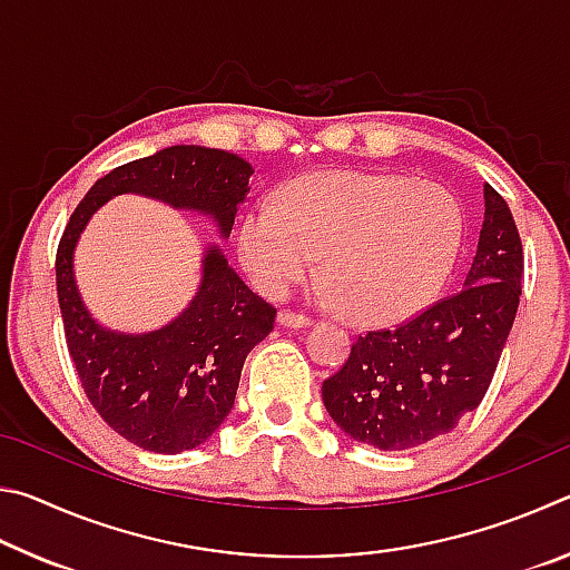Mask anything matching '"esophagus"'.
I'll return each instance as SVG.
<instances>
[{"label": "esophagus", "mask_w": 570, "mask_h": 570, "mask_svg": "<svg viewBox=\"0 0 570 570\" xmlns=\"http://www.w3.org/2000/svg\"><path fill=\"white\" fill-rule=\"evenodd\" d=\"M314 320L312 316H306L302 312H292V308H282L278 312V324L282 326H294V330H298V326H308Z\"/></svg>", "instance_id": "1"}]
</instances>
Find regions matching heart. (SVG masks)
I'll return each instance as SVG.
<instances>
[{
	"label": "heart",
	"instance_id": "obj_1",
	"mask_svg": "<svg viewBox=\"0 0 570 570\" xmlns=\"http://www.w3.org/2000/svg\"><path fill=\"white\" fill-rule=\"evenodd\" d=\"M462 208L450 190L404 176L312 173L264 198L238 230L240 264L268 296L314 272L346 312L390 324L432 302L455 262Z\"/></svg>",
	"mask_w": 570,
	"mask_h": 570
}]
</instances>
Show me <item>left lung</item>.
Listing matches in <instances>:
<instances>
[{
	"mask_svg": "<svg viewBox=\"0 0 570 570\" xmlns=\"http://www.w3.org/2000/svg\"><path fill=\"white\" fill-rule=\"evenodd\" d=\"M523 244L505 198L485 183V220L465 288L394 330L364 332L322 384L324 407L356 442L412 450L448 435L485 397L515 322Z\"/></svg>",
	"mask_w": 570,
	"mask_h": 570,
	"instance_id": "left-lung-1",
	"label": "left lung"
}]
</instances>
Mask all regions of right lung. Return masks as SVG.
<instances>
[{
    "instance_id": "1",
    "label": "right lung",
    "mask_w": 570,
    "mask_h": 570,
    "mask_svg": "<svg viewBox=\"0 0 570 570\" xmlns=\"http://www.w3.org/2000/svg\"><path fill=\"white\" fill-rule=\"evenodd\" d=\"M250 176L254 168L234 153L173 146L102 176L62 230L55 274L67 352L92 407L142 450L176 455L214 435L234 407L248 352L274 330L276 308L250 292L214 246L206 250L198 294L176 322L140 336L105 332L77 294L75 244L95 210L120 193L200 210L228 236Z\"/></svg>"
}]
</instances>
